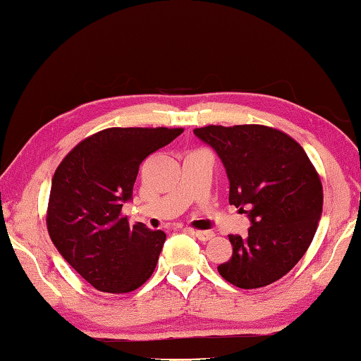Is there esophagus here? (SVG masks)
I'll return each mask as SVG.
<instances>
[{"mask_svg": "<svg viewBox=\"0 0 361 361\" xmlns=\"http://www.w3.org/2000/svg\"><path fill=\"white\" fill-rule=\"evenodd\" d=\"M193 236L198 238L200 241H211V239L214 238V233L204 231V230H197V231H193Z\"/></svg>", "mask_w": 361, "mask_h": 361, "instance_id": "1", "label": "esophagus"}]
</instances>
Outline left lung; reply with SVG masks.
Listing matches in <instances>:
<instances>
[{"label":"left lung","instance_id":"obj_1","mask_svg":"<svg viewBox=\"0 0 361 361\" xmlns=\"http://www.w3.org/2000/svg\"><path fill=\"white\" fill-rule=\"evenodd\" d=\"M222 160L230 204L250 219L249 235H230L233 255L217 269L239 288H260L286 276L311 245L324 188L305 149L264 125L195 128Z\"/></svg>","mask_w":361,"mask_h":361}]
</instances>
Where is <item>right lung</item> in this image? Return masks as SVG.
I'll list each match as a JSON object with an SVG mask.
<instances>
[{
    "label": "right lung",
    "mask_w": 361,
    "mask_h": 361,
    "mask_svg": "<svg viewBox=\"0 0 361 361\" xmlns=\"http://www.w3.org/2000/svg\"><path fill=\"white\" fill-rule=\"evenodd\" d=\"M184 128H106L80 141L52 177L47 231L61 257L99 292L128 293L154 273L161 230L122 214L139 164Z\"/></svg>",
    "instance_id": "obj_1"
}]
</instances>
